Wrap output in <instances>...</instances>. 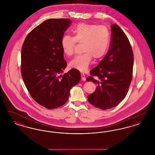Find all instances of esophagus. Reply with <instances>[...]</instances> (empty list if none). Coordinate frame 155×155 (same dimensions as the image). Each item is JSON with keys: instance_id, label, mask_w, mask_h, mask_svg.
Segmentation results:
<instances>
[{"instance_id": "1", "label": "esophagus", "mask_w": 155, "mask_h": 155, "mask_svg": "<svg viewBox=\"0 0 155 155\" xmlns=\"http://www.w3.org/2000/svg\"><path fill=\"white\" fill-rule=\"evenodd\" d=\"M81 80L82 81H86V77H85V75L82 73H81Z\"/></svg>"}]
</instances>
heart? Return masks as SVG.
I'll list each match as a JSON object with an SVG mask.
<instances>
[{"mask_svg": "<svg viewBox=\"0 0 155 155\" xmlns=\"http://www.w3.org/2000/svg\"><path fill=\"white\" fill-rule=\"evenodd\" d=\"M74 37L63 36L61 45L64 53L71 56L74 52L77 42L82 44V54L75 57L70 61V67L81 71L87 70L92 58L99 59L108 51L110 37L108 29L103 25L82 23L74 29Z\"/></svg>", "mask_w": 155, "mask_h": 155, "instance_id": "heart-1", "label": "heart"}]
</instances>
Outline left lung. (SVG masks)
I'll use <instances>...</instances> for the list:
<instances>
[{
    "mask_svg": "<svg viewBox=\"0 0 155 155\" xmlns=\"http://www.w3.org/2000/svg\"><path fill=\"white\" fill-rule=\"evenodd\" d=\"M111 30L109 49L87 78L97 85L95 91L88 96L89 102L102 110L117 106L125 98L133 78L134 54L129 40L116 24L111 25Z\"/></svg>",
    "mask_w": 155,
    "mask_h": 155,
    "instance_id": "1",
    "label": "left lung"
}]
</instances>
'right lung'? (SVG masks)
I'll return each instance as SVG.
<instances>
[{"instance_id": "add662e5", "label": "right lung", "mask_w": 155, "mask_h": 155, "mask_svg": "<svg viewBox=\"0 0 155 155\" xmlns=\"http://www.w3.org/2000/svg\"><path fill=\"white\" fill-rule=\"evenodd\" d=\"M72 21L68 18L48 19L32 30L21 49V74L31 97L52 109L68 101L70 89L81 80V73L67 66L61 41Z\"/></svg>"}]
</instances>
